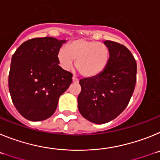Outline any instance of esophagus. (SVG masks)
Returning <instances> with one entry per match:
<instances>
[{
  "label": "esophagus",
  "mask_w": 160,
  "mask_h": 160,
  "mask_svg": "<svg viewBox=\"0 0 160 160\" xmlns=\"http://www.w3.org/2000/svg\"><path fill=\"white\" fill-rule=\"evenodd\" d=\"M72 80H73V82H78V79L76 78V76H73V78H72Z\"/></svg>",
  "instance_id": "34e87169"
}]
</instances>
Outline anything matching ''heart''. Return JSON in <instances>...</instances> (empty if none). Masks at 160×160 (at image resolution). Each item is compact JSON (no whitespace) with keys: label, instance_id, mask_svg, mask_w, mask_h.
<instances>
[{"label":"heart","instance_id":"1","mask_svg":"<svg viewBox=\"0 0 160 160\" xmlns=\"http://www.w3.org/2000/svg\"><path fill=\"white\" fill-rule=\"evenodd\" d=\"M111 57L110 49L105 44L87 39H77L59 49L58 60L65 70L73 67V61L82 75L92 78L102 73L108 66Z\"/></svg>","mask_w":160,"mask_h":160}]
</instances>
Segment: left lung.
<instances>
[{"label": "left lung", "instance_id": "left-lung-1", "mask_svg": "<svg viewBox=\"0 0 160 160\" xmlns=\"http://www.w3.org/2000/svg\"><path fill=\"white\" fill-rule=\"evenodd\" d=\"M103 43L111 53L108 66L98 75L79 81L78 97L80 114L96 124L110 122L125 110L136 83L137 65L131 51L112 41Z\"/></svg>", "mask_w": 160, "mask_h": 160}]
</instances>
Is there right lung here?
<instances>
[{
  "mask_svg": "<svg viewBox=\"0 0 160 160\" xmlns=\"http://www.w3.org/2000/svg\"><path fill=\"white\" fill-rule=\"evenodd\" d=\"M66 40L37 38L22 43L13 53L8 89L18 112L30 121L49 118L60 96L72 82V73L58 66V53Z\"/></svg>",
  "mask_w": 160,
  "mask_h": 160,
  "instance_id": "add662e5",
  "label": "right lung"
}]
</instances>
